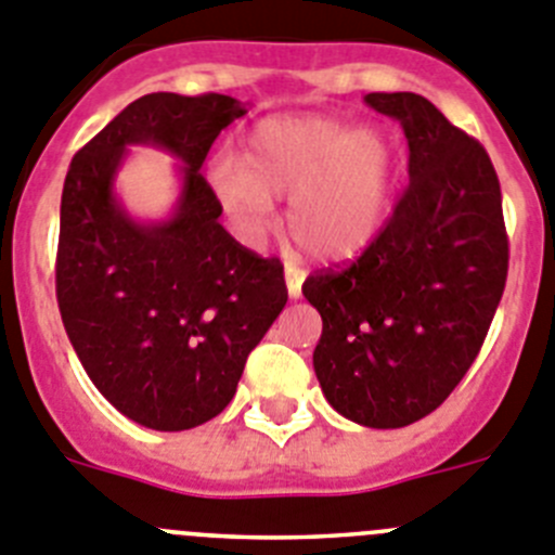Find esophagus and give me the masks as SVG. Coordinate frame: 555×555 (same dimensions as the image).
Listing matches in <instances>:
<instances>
[{
  "label": "esophagus",
  "mask_w": 555,
  "mask_h": 555,
  "mask_svg": "<svg viewBox=\"0 0 555 555\" xmlns=\"http://www.w3.org/2000/svg\"><path fill=\"white\" fill-rule=\"evenodd\" d=\"M302 281H305V272L294 263H286V288H288V297L297 299L302 294Z\"/></svg>",
  "instance_id": "34e87169"
}]
</instances>
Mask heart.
<instances>
[{"label":"heart","mask_w":555,"mask_h":555,"mask_svg":"<svg viewBox=\"0 0 555 555\" xmlns=\"http://www.w3.org/2000/svg\"><path fill=\"white\" fill-rule=\"evenodd\" d=\"M208 186L244 233H261L272 195H292L288 228L322 261L354 258L379 236L396 181V151L377 129L330 115H278L244 137L242 159L215 156Z\"/></svg>","instance_id":"heart-1"}]
</instances>
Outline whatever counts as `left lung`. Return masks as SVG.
<instances>
[{
	"mask_svg": "<svg viewBox=\"0 0 555 555\" xmlns=\"http://www.w3.org/2000/svg\"><path fill=\"white\" fill-rule=\"evenodd\" d=\"M399 120L410 184L379 236L338 269L313 272L322 313L313 369L344 418L399 429L443 404L474 365L509 272L501 184L485 145L418 93H369Z\"/></svg>",
	"mask_w": 555,
	"mask_h": 555,
	"instance_id": "left-lung-1",
	"label": "left lung"
}]
</instances>
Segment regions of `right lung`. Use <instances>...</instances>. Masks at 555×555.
I'll return each mask as SVG.
<instances>
[{
	"instance_id": "obj_1",
	"label": "right lung",
	"mask_w": 555,
	"mask_h": 555,
	"mask_svg": "<svg viewBox=\"0 0 555 555\" xmlns=\"http://www.w3.org/2000/svg\"><path fill=\"white\" fill-rule=\"evenodd\" d=\"M244 112L220 93L142 95L76 151L65 176L60 317L101 396L149 429L181 431L220 415L288 299L281 258H261L220 225L222 206L201 172ZM126 144H156L185 162L170 221H131L111 192Z\"/></svg>"
}]
</instances>
